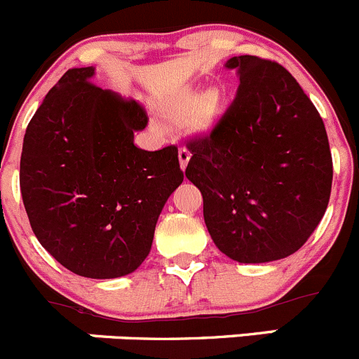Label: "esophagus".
<instances>
[{
    "label": "esophagus",
    "mask_w": 359,
    "mask_h": 359,
    "mask_svg": "<svg viewBox=\"0 0 359 359\" xmlns=\"http://www.w3.org/2000/svg\"><path fill=\"white\" fill-rule=\"evenodd\" d=\"M190 157H191V154H190V150H188V148H180L178 158H180L181 171H184V169H187L188 162H190Z\"/></svg>",
    "instance_id": "esophagus-1"
}]
</instances>
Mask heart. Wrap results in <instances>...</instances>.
Segmentation results:
<instances>
[{
	"instance_id": "b5f03b06",
	"label": "heart",
	"mask_w": 359,
	"mask_h": 359,
	"mask_svg": "<svg viewBox=\"0 0 359 359\" xmlns=\"http://www.w3.org/2000/svg\"><path fill=\"white\" fill-rule=\"evenodd\" d=\"M225 95L222 88L209 87L202 90V87L194 83L181 85L169 92L161 102V113L169 122H184L190 118L191 127L195 130L211 129L218 116L222 115Z\"/></svg>"
}]
</instances>
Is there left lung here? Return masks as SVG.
<instances>
[{
    "label": "left lung",
    "mask_w": 359,
    "mask_h": 359,
    "mask_svg": "<svg viewBox=\"0 0 359 359\" xmlns=\"http://www.w3.org/2000/svg\"><path fill=\"white\" fill-rule=\"evenodd\" d=\"M239 92L209 136L191 140L184 171L204 198L212 243L239 264H265L304 246L321 222L333 178L325 123L278 62L230 57Z\"/></svg>",
    "instance_id": "obj_1"
}]
</instances>
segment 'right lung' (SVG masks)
Wrapping results in <instances>:
<instances>
[{
    "label": "right lung",
    "instance_id": "obj_1",
    "mask_svg": "<svg viewBox=\"0 0 359 359\" xmlns=\"http://www.w3.org/2000/svg\"><path fill=\"white\" fill-rule=\"evenodd\" d=\"M94 74V66L66 71L45 95L24 136L20 191L34 236L60 265L115 279L148 257L183 171L176 147L134 144L147 111L92 83Z\"/></svg>",
    "mask_w": 359,
    "mask_h": 359
}]
</instances>
